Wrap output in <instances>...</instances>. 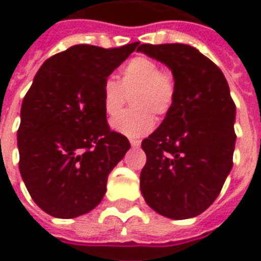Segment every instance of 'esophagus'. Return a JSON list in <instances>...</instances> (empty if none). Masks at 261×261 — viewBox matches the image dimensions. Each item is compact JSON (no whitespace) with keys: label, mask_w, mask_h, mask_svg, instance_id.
Instances as JSON below:
<instances>
[{"label":"esophagus","mask_w":261,"mask_h":261,"mask_svg":"<svg viewBox=\"0 0 261 261\" xmlns=\"http://www.w3.org/2000/svg\"><path fill=\"white\" fill-rule=\"evenodd\" d=\"M130 145H132V146H139V145H141V141H139V139H130Z\"/></svg>","instance_id":"1"}]
</instances>
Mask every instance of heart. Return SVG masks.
Instances as JSON below:
<instances>
[{
	"label": "heart",
	"mask_w": 261,
	"mask_h": 261,
	"mask_svg": "<svg viewBox=\"0 0 261 261\" xmlns=\"http://www.w3.org/2000/svg\"><path fill=\"white\" fill-rule=\"evenodd\" d=\"M132 93L131 104L134 108L115 116L110 125L119 134L136 138L149 134L155 127L153 115L164 118L172 109L176 93L175 76L149 56H135L122 66L120 82L115 77L105 79L102 85L105 112L109 116L116 115Z\"/></svg>",
	"instance_id": "b5f03b06"
}]
</instances>
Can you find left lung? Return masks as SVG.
Returning <instances> with one entry per match:
<instances>
[{
	"label": "left lung",
	"mask_w": 261,
	"mask_h": 261,
	"mask_svg": "<svg viewBox=\"0 0 261 261\" xmlns=\"http://www.w3.org/2000/svg\"><path fill=\"white\" fill-rule=\"evenodd\" d=\"M175 76L172 109L142 141L141 191L161 216L185 220L204 213L232 168L236 105L223 71L191 45L141 44Z\"/></svg>",
	"instance_id": "1"
}]
</instances>
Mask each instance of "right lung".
I'll list each match as a JSON object with an SVG mask.
<instances>
[{"mask_svg": "<svg viewBox=\"0 0 261 261\" xmlns=\"http://www.w3.org/2000/svg\"><path fill=\"white\" fill-rule=\"evenodd\" d=\"M138 45H73L37 71L21 106L18 167L31 198L47 214L74 218L93 210L109 172L130 148L106 120L102 85Z\"/></svg>", "mask_w": 261, "mask_h": 261, "instance_id": "right-lung-1", "label": "right lung"}]
</instances>
